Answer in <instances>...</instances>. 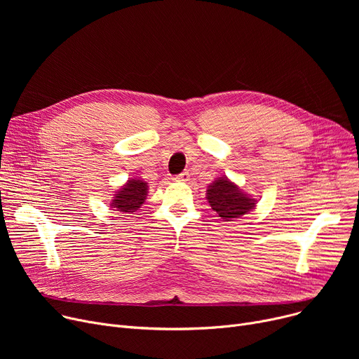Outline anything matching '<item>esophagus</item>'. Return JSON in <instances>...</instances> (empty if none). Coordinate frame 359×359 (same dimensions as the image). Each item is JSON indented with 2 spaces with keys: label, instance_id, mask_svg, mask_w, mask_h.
Here are the masks:
<instances>
[{
  "label": "esophagus",
  "instance_id": "esophagus-1",
  "mask_svg": "<svg viewBox=\"0 0 359 359\" xmlns=\"http://www.w3.org/2000/svg\"><path fill=\"white\" fill-rule=\"evenodd\" d=\"M189 177H191L189 172H183V173L177 175V176L175 177V180H180V182H187V180H189Z\"/></svg>",
  "mask_w": 359,
  "mask_h": 359
}]
</instances>
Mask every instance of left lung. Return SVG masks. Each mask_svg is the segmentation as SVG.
<instances>
[{
    "instance_id": "obj_1",
    "label": "left lung",
    "mask_w": 359,
    "mask_h": 359,
    "mask_svg": "<svg viewBox=\"0 0 359 359\" xmlns=\"http://www.w3.org/2000/svg\"><path fill=\"white\" fill-rule=\"evenodd\" d=\"M206 199L211 208L225 221L243 217L256 205V199L243 194L227 177H221L208 186Z\"/></svg>"
}]
</instances>
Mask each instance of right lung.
<instances>
[{"instance_id": "right-lung-1", "label": "right lung", "mask_w": 359, "mask_h": 359, "mask_svg": "<svg viewBox=\"0 0 359 359\" xmlns=\"http://www.w3.org/2000/svg\"><path fill=\"white\" fill-rule=\"evenodd\" d=\"M147 183L140 179H130L116 192L111 201V208H118L121 212H135L147 198Z\"/></svg>"}]
</instances>
